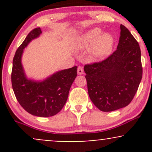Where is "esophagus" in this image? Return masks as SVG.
<instances>
[{
  "instance_id": "esophagus-1",
  "label": "esophagus",
  "mask_w": 152,
  "mask_h": 152,
  "mask_svg": "<svg viewBox=\"0 0 152 152\" xmlns=\"http://www.w3.org/2000/svg\"><path fill=\"white\" fill-rule=\"evenodd\" d=\"M77 73H78V74H79V75L83 74V67H81V66H78V69H77Z\"/></svg>"
}]
</instances>
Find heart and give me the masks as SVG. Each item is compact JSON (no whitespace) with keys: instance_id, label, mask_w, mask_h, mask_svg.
Here are the masks:
<instances>
[{"instance_id":"b5f03b06","label":"heart","mask_w":152,"mask_h":152,"mask_svg":"<svg viewBox=\"0 0 152 152\" xmlns=\"http://www.w3.org/2000/svg\"><path fill=\"white\" fill-rule=\"evenodd\" d=\"M99 28H94L80 35L74 41L76 50L89 48L91 58L97 60L109 56L114 46V38L109 33H102Z\"/></svg>"}]
</instances>
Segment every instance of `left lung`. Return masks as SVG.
Masks as SVG:
<instances>
[{"mask_svg":"<svg viewBox=\"0 0 152 152\" xmlns=\"http://www.w3.org/2000/svg\"><path fill=\"white\" fill-rule=\"evenodd\" d=\"M117 48L105 60L84 66L87 87L93 104L104 112L130 104L142 78L141 50L137 40L124 26Z\"/></svg>","mask_w":152,"mask_h":152,"instance_id":"8db88e82","label":"left lung"}]
</instances>
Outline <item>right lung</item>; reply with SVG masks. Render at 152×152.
I'll list each match as a JSON object with an SVG mask.
<instances>
[{"instance_id": "right-lung-1", "label": "right lung", "mask_w": 152, "mask_h": 152, "mask_svg": "<svg viewBox=\"0 0 152 152\" xmlns=\"http://www.w3.org/2000/svg\"><path fill=\"white\" fill-rule=\"evenodd\" d=\"M41 34L40 28L31 31L17 49L13 61L11 82L17 100L27 112L39 117H49L58 114L65 105L77 76V66L58 71L41 81L28 78L21 62L23 50Z\"/></svg>"}]
</instances>
